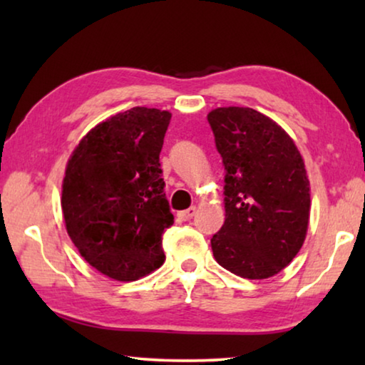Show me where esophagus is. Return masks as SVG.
I'll return each instance as SVG.
<instances>
[{
	"label": "esophagus",
	"mask_w": 365,
	"mask_h": 365,
	"mask_svg": "<svg viewBox=\"0 0 365 365\" xmlns=\"http://www.w3.org/2000/svg\"><path fill=\"white\" fill-rule=\"evenodd\" d=\"M196 214V207H190V209H185V211H180L177 214V217L180 219V220H183V222H187V220H191L193 219V215Z\"/></svg>",
	"instance_id": "34e87169"
}]
</instances>
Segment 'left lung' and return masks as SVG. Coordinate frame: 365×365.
<instances>
[{"instance_id":"8db88e82","label":"left lung","mask_w":365,"mask_h":365,"mask_svg":"<svg viewBox=\"0 0 365 365\" xmlns=\"http://www.w3.org/2000/svg\"><path fill=\"white\" fill-rule=\"evenodd\" d=\"M225 168V222L211 238L222 267L250 280L279 274L304 243L311 195L304 160L279 123L251 108L207 114Z\"/></svg>"}]
</instances>
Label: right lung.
<instances>
[{
    "mask_svg": "<svg viewBox=\"0 0 365 365\" xmlns=\"http://www.w3.org/2000/svg\"><path fill=\"white\" fill-rule=\"evenodd\" d=\"M172 114L132 108L80 140L67 163L63 206L67 233L91 267L133 282L164 264L163 233L174 224L159 153Z\"/></svg>",
    "mask_w": 365,
    "mask_h": 365,
    "instance_id": "right-lung-1",
    "label": "right lung"
}]
</instances>
